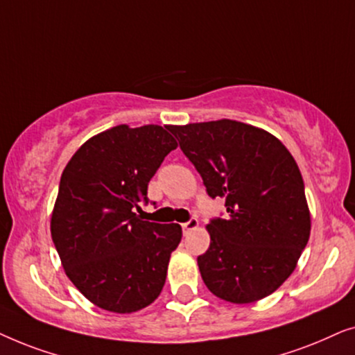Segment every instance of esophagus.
Returning a JSON list of instances; mask_svg holds the SVG:
<instances>
[{"mask_svg":"<svg viewBox=\"0 0 355 355\" xmlns=\"http://www.w3.org/2000/svg\"><path fill=\"white\" fill-rule=\"evenodd\" d=\"M198 227V220L197 218H191L187 223H182V231L184 232H191L193 230H197Z\"/></svg>","mask_w":355,"mask_h":355,"instance_id":"1","label":"esophagus"}]
</instances>
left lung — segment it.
Here are the masks:
<instances>
[{
  "instance_id": "1",
  "label": "left lung",
  "mask_w": 355,
  "mask_h": 355,
  "mask_svg": "<svg viewBox=\"0 0 355 355\" xmlns=\"http://www.w3.org/2000/svg\"><path fill=\"white\" fill-rule=\"evenodd\" d=\"M208 196L225 198L226 220L207 225L210 247L197 259L216 297L250 304L293 273L310 237L302 174L275 135L232 119L169 125Z\"/></svg>"
}]
</instances>
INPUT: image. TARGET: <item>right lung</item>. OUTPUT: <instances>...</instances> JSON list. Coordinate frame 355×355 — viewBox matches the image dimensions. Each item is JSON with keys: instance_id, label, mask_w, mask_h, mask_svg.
I'll list each match as a JSON object with an SVG mask.
<instances>
[{"instance_id": "add662e5", "label": "right lung", "mask_w": 355, "mask_h": 355, "mask_svg": "<svg viewBox=\"0 0 355 355\" xmlns=\"http://www.w3.org/2000/svg\"><path fill=\"white\" fill-rule=\"evenodd\" d=\"M166 129L116 125L87 140L61 174L53 242L72 284L108 312L132 313L152 304L181 242L176 223L144 221L135 213L148 202L150 179L178 147Z\"/></svg>"}]
</instances>
